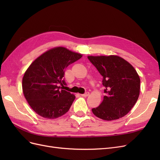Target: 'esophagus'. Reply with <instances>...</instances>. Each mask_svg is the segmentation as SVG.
Segmentation results:
<instances>
[{"label": "esophagus", "instance_id": "34e87169", "mask_svg": "<svg viewBox=\"0 0 160 160\" xmlns=\"http://www.w3.org/2000/svg\"><path fill=\"white\" fill-rule=\"evenodd\" d=\"M89 95V92H86L85 93H84V94H82V95H81V96L84 97V98H87V97H88Z\"/></svg>", "mask_w": 160, "mask_h": 160}]
</instances>
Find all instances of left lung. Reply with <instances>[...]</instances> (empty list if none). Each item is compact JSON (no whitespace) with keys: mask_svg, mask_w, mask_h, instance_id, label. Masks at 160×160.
Instances as JSON below:
<instances>
[{"mask_svg":"<svg viewBox=\"0 0 160 160\" xmlns=\"http://www.w3.org/2000/svg\"><path fill=\"white\" fill-rule=\"evenodd\" d=\"M102 75L104 93L102 102L92 112L105 121L118 119L127 115L137 102L140 79L134 67L117 55L88 56Z\"/></svg>","mask_w":160,"mask_h":160,"instance_id":"1","label":"left lung"}]
</instances>
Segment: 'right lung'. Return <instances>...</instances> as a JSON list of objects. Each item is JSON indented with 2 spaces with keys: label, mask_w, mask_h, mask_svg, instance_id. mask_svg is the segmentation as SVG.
Returning a JSON list of instances; mask_svg holds the SVG:
<instances>
[{
  "label": "right lung",
  "mask_w": 160,
  "mask_h": 160,
  "mask_svg": "<svg viewBox=\"0 0 160 160\" xmlns=\"http://www.w3.org/2000/svg\"><path fill=\"white\" fill-rule=\"evenodd\" d=\"M82 56L65 47H57L42 53L28 67L22 81V91L36 113L56 119L69 110L75 96L61 89V85L66 84L65 69Z\"/></svg>",
  "instance_id": "add662e5"
}]
</instances>
